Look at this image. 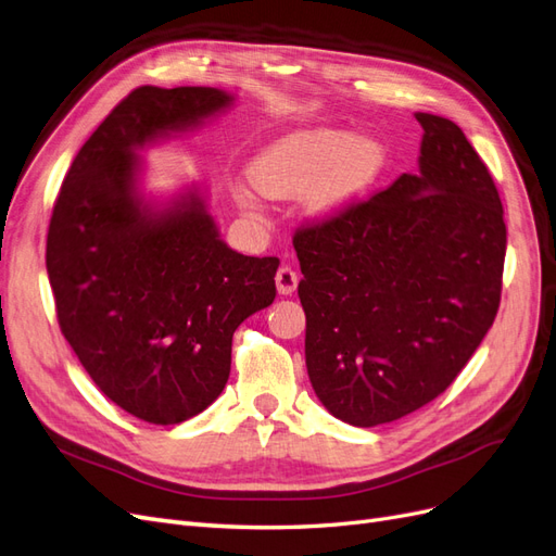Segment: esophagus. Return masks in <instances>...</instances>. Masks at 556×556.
<instances>
[{
	"mask_svg": "<svg viewBox=\"0 0 556 556\" xmlns=\"http://www.w3.org/2000/svg\"><path fill=\"white\" fill-rule=\"evenodd\" d=\"M275 281H277V291H279V295H293V293H295V289H298V281H300V277H298V273L293 270L291 265H281L279 270H277Z\"/></svg>",
	"mask_w": 556,
	"mask_h": 556,
	"instance_id": "34e87169",
	"label": "esophagus"
}]
</instances>
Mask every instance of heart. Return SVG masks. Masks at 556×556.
<instances>
[{
  "mask_svg": "<svg viewBox=\"0 0 556 556\" xmlns=\"http://www.w3.org/2000/svg\"><path fill=\"white\" fill-rule=\"evenodd\" d=\"M383 170V150L351 131L316 129L283 136L267 146L249 166L258 191L273 199H295L312 189L320 212L353 203Z\"/></svg>",
  "mask_w": 556,
  "mask_h": 556,
  "instance_id": "b5f03b06",
  "label": "heart"
}]
</instances>
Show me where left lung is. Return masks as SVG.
<instances>
[{"label":"left lung","instance_id":"1","mask_svg":"<svg viewBox=\"0 0 556 556\" xmlns=\"http://www.w3.org/2000/svg\"><path fill=\"white\" fill-rule=\"evenodd\" d=\"M420 170L295 228L309 381L355 427L439 397L494 324L504 205L455 122L418 113Z\"/></svg>","mask_w":556,"mask_h":556}]
</instances>
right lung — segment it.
<instances>
[{
    "label": "right lung",
    "mask_w": 556,
    "mask_h": 556,
    "mask_svg": "<svg viewBox=\"0 0 556 556\" xmlns=\"http://www.w3.org/2000/svg\"><path fill=\"white\" fill-rule=\"evenodd\" d=\"M230 101L214 87H136L87 138L52 207L46 267L60 330L103 395L154 425L222 395L232 332L277 295L279 258L232 252L199 193L152 212L136 189L140 146Z\"/></svg>",
    "instance_id": "right-lung-1"
}]
</instances>
